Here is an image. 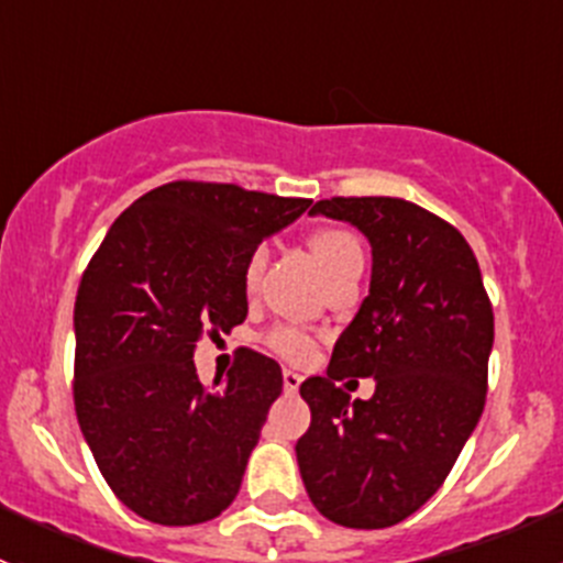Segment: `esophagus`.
<instances>
[{
    "instance_id": "esophagus-1",
    "label": "esophagus",
    "mask_w": 563,
    "mask_h": 563,
    "mask_svg": "<svg viewBox=\"0 0 563 563\" xmlns=\"http://www.w3.org/2000/svg\"><path fill=\"white\" fill-rule=\"evenodd\" d=\"M299 384H302V376L297 371H283V387H286V391H297Z\"/></svg>"
}]
</instances>
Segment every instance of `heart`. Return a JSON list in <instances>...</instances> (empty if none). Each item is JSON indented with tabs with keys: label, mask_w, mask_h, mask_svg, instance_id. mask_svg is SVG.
I'll use <instances>...</instances> for the list:
<instances>
[{
	"label": "heart",
	"mask_w": 563,
	"mask_h": 563,
	"mask_svg": "<svg viewBox=\"0 0 563 563\" xmlns=\"http://www.w3.org/2000/svg\"><path fill=\"white\" fill-rule=\"evenodd\" d=\"M310 250L318 258V264L323 266L327 277L338 275V272L349 269V266L362 264L365 261V253H362L360 240H356L351 231L345 229H321L310 236ZM266 264V250L258 247L250 253L245 264V288L247 291H255L261 280V272H264ZM266 345H269L275 354H280L283 360L291 362H305L310 360L316 349L313 334L305 332V329L294 327V323H280V327L272 329L266 334Z\"/></svg>",
	"instance_id": "1"
}]
</instances>
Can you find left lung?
Listing matches in <instances>:
<instances>
[{
	"label": "left lung",
	"instance_id": "8db88e82",
	"mask_svg": "<svg viewBox=\"0 0 563 563\" xmlns=\"http://www.w3.org/2000/svg\"><path fill=\"white\" fill-rule=\"evenodd\" d=\"M310 214L371 242V291L299 387L310 428L297 441L305 490L323 518L387 528L417 512L452 471L485 408L493 308L474 250L446 220L402 198H327ZM377 378L371 401L336 387Z\"/></svg>",
	"mask_w": 563,
	"mask_h": 563
}]
</instances>
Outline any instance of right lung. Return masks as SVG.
<instances>
[{"label":"right lung","mask_w":563,"mask_h":563,"mask_svg":"<svg viewBox=\"0 0 563 563\" xmlns=\"http://www.w3.org/2000/svg\"><path fill=\"white\" fill-rule=\"evenodd\" d=\"M310 203L168 181L130 203L89 261L73 310V397L100 474L139 518L207 523L240 493L280 365L242 349L203 387L192 349L245 321L250 253Z\"/></svg>","instance_id":"1"}]
</instances>
